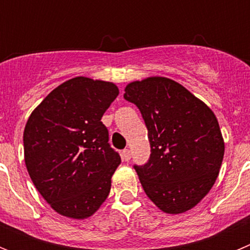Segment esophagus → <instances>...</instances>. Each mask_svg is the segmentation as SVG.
I'll list each match as a JSON object with an SVG mask.
<instances>
[{
  "label": "esophagus",
  "mask_w": 250,
  "mask_h": 250,
  "mask_svg": "<svg viewBox=\"0 0 250 250\" xmlns=\"http://www.w3.org/2000/svg\"><path fill=\"white\" fill-rule=\"evenodd\" d=\"M121 158L124 159L125 161H129L131 159V151L129 149H125L121 151Z\"/></svg>",
  "instance_id": "esophagus-1"
}]
</instances>
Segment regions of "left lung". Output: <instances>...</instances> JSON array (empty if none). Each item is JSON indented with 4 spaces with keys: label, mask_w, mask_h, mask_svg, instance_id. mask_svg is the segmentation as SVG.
Instances as JSON below:
<instances>
[{
    "label": "left lung",
    "mask_w": 250,
    "mask_h": 250,
    "mask_svg": "<svg viewBox=\"0 0 250 250\" xmlns=\"http://www.w3.org/2000/svg\"><path fill=\"white\" fill-rule=\"evenodd\" d=\"M124 99L138 106L147 129L150 158L134 165L146 195L169 214L195 207L215 183L224 156L214 112L167 77L129 83Z\"/></svg>",
    "instance_id": "left-lung-1"
}]
</instances>
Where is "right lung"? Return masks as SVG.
<instances>
[{"label":"right lung","mask_w":250,"mask_h":250,"mask_svg":"<svg viewBox=\"0 0 250 250\" xmlns=\"http://www.w3.org/2000/svg\"><path fill=\"white\" fill-rule=\"evenodd\" d=\"M119 95L112 83L74 77L32 111L23 131L25 163L43 199L61 215L85 219L111 189L120 155L101 121Z\"/></svg>","instance_id":"1"}]
</instances>
